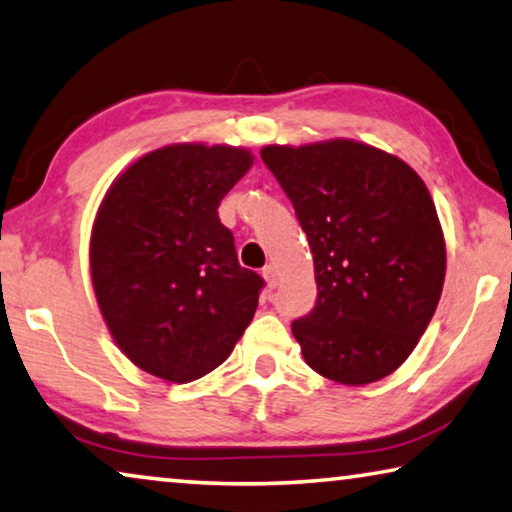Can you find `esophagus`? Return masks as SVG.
Masks as SVG:
<instances>
[{
	"instance_id": "obj_1",
	"label": "esophagus",
	"mask_w": 512,
	"mask_h": 512,
	"mask_svg": "<svg viewBox=\"0 0 512 512\" xmlns=\"http://www.w3.org/2000/svg\"><path fill=\"white\" fill-rule=\"evenodd\" d=\"M262 275H264L266 285H269L271 289H275V287H278V269H275V266H273V264H269V266H264V269H262Z\"/></svg>"
}]
</instances>
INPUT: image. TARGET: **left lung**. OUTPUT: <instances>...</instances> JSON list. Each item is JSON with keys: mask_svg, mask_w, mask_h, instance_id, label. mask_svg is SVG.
<instances>
[{"mask_svg": "<svg viewBox=\"0 0 512 512\" xmlns=\"http://www.w3.org/2000/svg\"><path fill=\"white\" fill-rule=\"evenodd\" d=\"M262 159L314 255L316 305L291 323L305 362L342 385L389 376L415 351L444 285V234L424 180L351 139L266 145Z\"/></svg>", "mask_w": 512, "mask_h": 512, "instance_id": "8db88e82", "label": "left lung"}]
</instances>
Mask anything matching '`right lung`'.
Wrapping results in <instances>:
<instances>
[{"instance_id":"add662e5","label":"right lung","mask_w":512,"mask_h":512,"mask_svg":"<svg viewBox=\"0 0 512 512\" xmlns=\"http://www.w3.org/2000/svg\"><path fill=\"white\" fill-rule=\"evenodd\" d=\"M250 166L243 148L166 145L134 161L97 209V305L120 351L168 383L214 371L255 316L264 280L239 264L218 218Z\"/></svg>"}]
</instances>
